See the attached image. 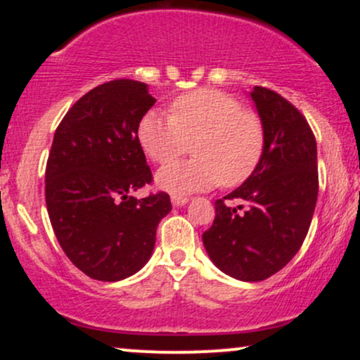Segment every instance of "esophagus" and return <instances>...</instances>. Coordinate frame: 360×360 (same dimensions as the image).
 Masks as SVG:
<instances>
[{"label":"esophagus","mask_w":360,"mask_h":360,"mask_svg":"<svg viewBox=\"0 0 360 360\" xmlns=\"http://www.w3.org/2000/svg\"><path fill=\"white\" fill-rule=\"evenodd\" d=\"M171 201H172V205H174V206H183V205L188 203V198H186V196H172Z\"/></svg>","instance_id":"1"}]
</instances>
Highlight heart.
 I'll list each match as a JSON object with an SVG mask.
<instances>
[{"label": "heart", "instance_id": "b5f03b06", "mask_svg": "<svg viewBox=\"0 0 360 360\" xmlns=\"http://www.w3.org/2000/svg\"><path fill=\"white\" fill-rule=\"evenodd\" d=\"M139 142L152 162L169 164L188 152L194 159L160 169L157 184L174 194L220 183L235 188L254 174L266 148V127L257 111L220 89L201 88L177 96L171 117L148 111L139 123Z\"/></svg>", "mask_w": 360, "mask_h": 360}]
</instances>
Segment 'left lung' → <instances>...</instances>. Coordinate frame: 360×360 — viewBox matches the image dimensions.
<instances>
[{"label":"left lung","instance_id":"left-lung-1","mask_svg":"<svg viewBox=\"0 0 360 360\" xmlns=\"http://www.w3.org/2000/svg\"><path fill=\"white\" fill-rule=\"evenodd\" d=\"M250 96L266 127L262 160L240 188L214 201L203 243L218 269L255 283L283 269L303 245L316 205L318 166L316 140L303 113L262 86ZM225 199L244 205L232 209Z\"/></svg>","mask_w":360,"mask_h":360}]
</instances>
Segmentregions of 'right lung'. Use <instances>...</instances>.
I'll return each mask as SVG.
<instances>
[{
	"mask_svg": "<svg viewBox=\"0 0 360 360\" xmlns=\"http://www.w3.org/2000/svg\"><path fill=\"white\" fill-rule=\"evenodd\" d=\"M146 82L113 79L79 98L57 127L45 167V203L69 260L89 278L122 281L142 269L167 193L137 200L152 183L139 123L154 106Z\"/></svg>",
	"mask_w": 360,
	"mask_h": 360,
	"instance_id": "obj_1",
	"label": "right lung"
}]
</instances>
